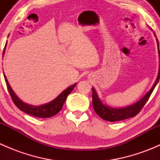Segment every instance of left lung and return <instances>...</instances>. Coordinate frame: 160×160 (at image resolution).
<instances>
[{
	"mask_svg": "<svg viewBox=\"0 0 160 160\" xmlns=\"http://www.w3.org/2000/svg\"><path fill=\"white\" fill-rule=\"evenodd\" d=\"M157 45L158 47H159V41H158V40ZM159 54L160 57L159 49ZM159 77L160 65L158 77L157 79H156V82H155L154 85H153L152 88L146 93V96L143 97V98H142L140 101H138V102L132 104V105L129 106V107L124 108H110L107 105H104V104H102V102L100 101L99 98H98L94 88H92V91H93V93H92V104H93V107L95 112L98 114L99 117H101V118L104 119V120L108 121V122H118V121H122L125 120V119L129 118L135 117V115H137V114L140 112V111L142 109V108L144 107L146 103L147 102V101L149 100V97L151 96L155 87H156L158 81H159Z\"/></svg>",
	"mask_w": 160,
	"mask_h": 160,
	"instance_id": "1",
	"label": "left lung"
}]
</instances>
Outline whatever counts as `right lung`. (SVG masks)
Listing matches in <instances>:
<instances>
[{"label": "right lung", "mask_w": 160, "mask_h": 160, "mask_svg": "<svg viewBox=\"0 0 160 160\" xmlns=\"http://www.w3.org/2000/svg\"><path fill=\"white\" fill-rule=\"evenodd\" d=\"M4 76V80H5L6 84H7V88L8 89L9 93L11 95V98L12 99L14 104L20 109L21 111H24V112L27 113V114H31V115L35 116L38 118H51L52 116L56 115L58 112L61 111L62 105H63L64 102L67 100V96L71 93L74 87L77 85V83L72 85L70 88L66 89L63 92L60 93L57 98L52 101L49 103V104H43L41 106H32L30 104L24 103L23 101H21L15 93H14L12 89L11 88L10 85H9L8 82L7 78H6L5 75Z\"/></svg>", "instance_id": "obj_1"}]
</instances>
